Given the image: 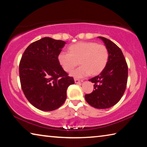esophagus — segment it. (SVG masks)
I'll return each mask as SVG.
<instances>
[{
    "label": "esophagus",
    "instance_id": "esophagus-1",
    "mask_svg": "<svg viewBox=\"0 0 147 147\" xmlns=\"http://www.w3.org/2000/svg\"><path fill=\"white\" fill-rule=\"evenodd\" d=\"M74 82H75V83H80V82H82V80H78V79L75 78L74 79Z\"/></svg>",
    "mask_w": 147,
    "mask_h": 147
}]
</instances>
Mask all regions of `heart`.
I'll return each mask as SVG.
<instances>
[{"label": "heart", "mask_w": 147, "mask_h": 147, "mask_svg": "<svg viewBox=\"0 0 147 147\" xmlns=\"http://www.w3.org/2000/svg\"><path fill=\"white\" fill-rule=\"evenodd\" d=\"M68 53L58 54V63L65 71L71 73L78 65L79 61L82 66L71 73L76 78L100 74L105 69L109 58L107 47L93 41L78 42L71 45L68 47Z\"/></svg>", "instance_id": "obj_1"}]
</instances>
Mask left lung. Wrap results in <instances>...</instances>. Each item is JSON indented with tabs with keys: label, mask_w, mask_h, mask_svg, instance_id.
<instances>
[{
	"label": "left lung",
	"mask_w": 147,
	"mask_h": 147,
	"mask_svg": "<svg viewBox=\"0 0 147 147\" xmlns=\"http://www.w3.org/2000/svg\"><path fill=\"white\" fill-rule=\"evenodd\" d=\"M109 52L105 69L99 74L89 80L94 84V90L85 95L89 105L98 109L110 108L120 100L125 91L128 80V65L123 52L109 39L98 37Z\"/></svg>",
	"instance_id": "8db88e82"
}]
</instances>
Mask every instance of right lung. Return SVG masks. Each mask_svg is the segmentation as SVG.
Masks as SVG:
<instances>
[{
	"label": "right lung",
	"mask_w": 147,
	"mask_h": 147,
	"mask_svg": "<svg viewBox=\"0 0 147 147\" xmlns=\"http://www.w3.org/2000/svg\"><path fill=\"white\" fill-rule=\"evenodd\" d=\"M65 44L45 37L30 45L20 61L22 90L30 103L40 110L59 108L66 100L68 87L74 84L58 61Z\"/></svg>",
	"instance_id": "obj_1"
}]
</instances>
